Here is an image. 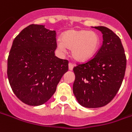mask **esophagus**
Returning a JSON list of instances; mask_svg holds the SVG:
<instances>
[{"mask_svg":"<svg viewBox=\"0 0 132 132\" xmlns=\"http://www.w3.org/2000/svg\"><path fill=\"white\" fill-rule=\"evenodd\" d=\"M73 65L71 63H69V69L70 71H72L73 70Z\"/></svg>","mask_w":132,"mask_h":132,"instance_id":"1","label":"esophagus"}]
</instances>
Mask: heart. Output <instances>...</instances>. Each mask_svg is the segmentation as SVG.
Wrapping results in <instances>:
<instances>
[{
    "instance_id": "1",
    "label": "heart",
    "mask_w": 132,
    "mask_h": 132,
    "mask_svg": "<svg viewBox=\"0 0 132 132\" xmlns=\"http://www.w3.org/2000/svg\"><path fill=\"white\" fill-rule=\"evenodd\" d=\"M100 46L98 34L88 30H69L61 35L57 43L59 51L65 52L66 47L71 49V56L76 61L86 62L96 55Z\"/></svg>"
}]
</instances>
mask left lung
Wrapping results in <instances>:
<instances>
[{
  "instance_id": "obj_1",
  "label": "left lung",
  "mask_w": 132,
  "mask_h": 132,
  "mask_svg": "<svg viewBox=\"0 0 132 132\" xmlns=\"http://www.w3.org/2000/svg\"><path fill=\"white\" fill-rule=\"evenodd\" d=\"M103 34V45L87 62L73 69V92L78 103L89 108L103 107L113 99L121 87L126 59L121 41L110 29L95 27Z\"/></svg>"
}]
</instances>
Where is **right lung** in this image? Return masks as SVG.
Listing matches in <instances>:
<instances>
[{
  "label": "right lung",
  "instance_id": "add662e5",
  "mask_svg": "<svg viewBox=\"0 0 132 132\" xmlns=\"http://www.w3.org/2000/svg\"><path fill=\"white\" fill-rule=\"evenodd\" d=\"M56 32L30 24L13 40L7 75L16 96L29 105L45 103L54 94L69 61L55 55Z\"/></svg>",
  "mask_w": 132,
  "mask_h": 132
}]
</instances>
